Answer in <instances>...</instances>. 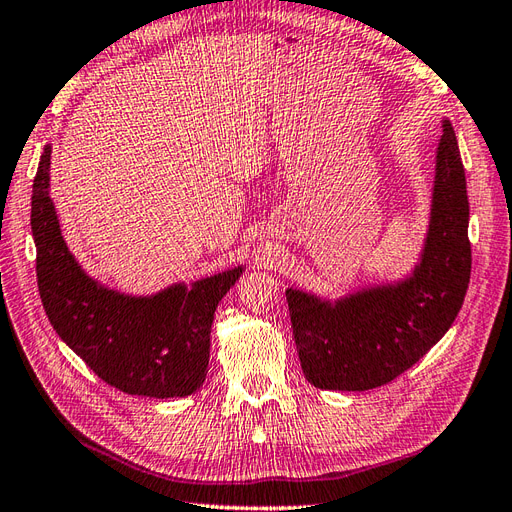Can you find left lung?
Listing matches in <instances>:
<instances>
[{
	"mask_svg": "<svg viewBox=\"0 0 512 512\" xmlns=\"http://www.w3.org/2000/svg\"><path fill=\"white\" fill-rule=\"evenodd\" d=\"M425 244L405 279L337 300L287 287L291 328L306 379L321 390H371L392 382L440 341L470 283V203L455 128L442 120Z\"/></svg>",
	"mask_w": 512,
	"mask_h": 512,
	"instance_id": "left-lung-1",
	"label": "left lung"
}]
</instances>
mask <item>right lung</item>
Here are the masks:
<instances>
[{
  "mask_svg": "<svg viewBox=\"0 0 512 512\" xmlns=\"http://www.w3.org/2000/svg\"><path fill=\"white\" fill-rule=\"evenodd\" d=\"M51 143L34 178L32 233L42 306L60 339L102 382L126 394L188 397L208 373L210 330L218 302L244 266L152 296L98 283L68 251L49 195Z\"/></svg>",
  "mask_w": 512,
  "mask_h": 512,
  "instance_id": "add662e5",
  "label": "right lung"
}]
</instances>
